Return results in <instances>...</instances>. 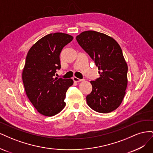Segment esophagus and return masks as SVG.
Instances as JSON below:
<instances>
[{"label":"esophagus","mask_w":153,"mask_h":153,"mask_svg":"<svg viewBox=\"0 0 153 153\" xmlns=\"http://www.w3.org/2000/svg\"><path fill=\"white\" fill-rule=\"evenodd\" d=\"M73 81H74V82H80L83 81V80L80 79V78H78L75 77V76L73 78Z\"/></svg>","instance_id":"34e87169"}]
</instances>
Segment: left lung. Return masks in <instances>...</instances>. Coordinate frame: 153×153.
Returning <instances> with one entry per match:
<instances>
[{
    "label": "left lung",
    "instance_id": "obj_1",
    "mask_svg": "<svg viewBox=\"0 0 153 153\" xmlns=\"http://www.w3.org/2000/svg\"><path fill=\"white\" fill-rule=\"evenodd\" d=\"M76 39L100 74L91 81L92 90L86 97L87 105L100 113L112 112L121 104L128 85V65L121 48L112 37L94 30L83 32Z\"/></svg>",
    "mask_w": 153,
    "mask_h": 153
}]
</instances>
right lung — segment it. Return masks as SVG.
Here are the masks:
<instances>
[{"label": "right lung", "mask_w": 153, "mask_h": 153, "mask_svg": "<svg viewBox=\"0 0 153 153\" xmlns=\"http://www.w3.org/2000/svg\"><path fill=\"white\" fill-rule=\"evenodd\" d=\"M73 37L62 32L49 34L32 45L27 53L22 72L26 94L37 111L53 116L65 107L66 92L72 79L54 78L61 68L59 55Z\"/></svg>", "instance_id": "1"}]
</instances>
